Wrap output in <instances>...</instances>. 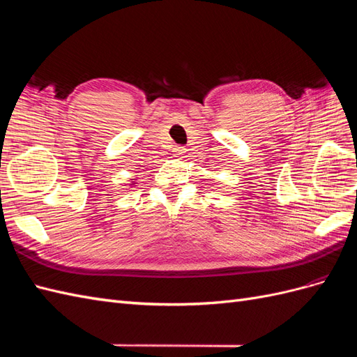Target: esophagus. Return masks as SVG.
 Listing matches in <instances>:
<instances>
[{
	"instance_id": "1",
	"label": "esophagus",
	"mask_w": 357,
	"mask_h": 357,
	"mask_svg": "<svg viewBox=\"0 0 357 357\" xmlns=\"http://www.w3.org/2000/svg\"><path fill=\"white\" fill-rule=\"evenodd\" d=\"M172 152H174L176 158H181L183 153H185V149H183V147H176L174 150H172Z\"/></svg>"
}]
</instances>
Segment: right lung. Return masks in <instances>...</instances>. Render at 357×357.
I'll list each match as a JSON object with an SVG mask.
<instances>
[{
	"label": "right lung",
	"mask_w": 357,
	"mask_h": 357,
	"mask_svg": "<svg viewBox=\"0 0 357 357\" xmlns=\"http://www.w3.org/2000/svg\"><path fill=\"white\" fill-rule=\"evenodd\" d=\"M132 181L131 183H129V185H135V178H131Z\"/></svg>",
	"instance_id": "right-lung-1"
}]
</instances>
